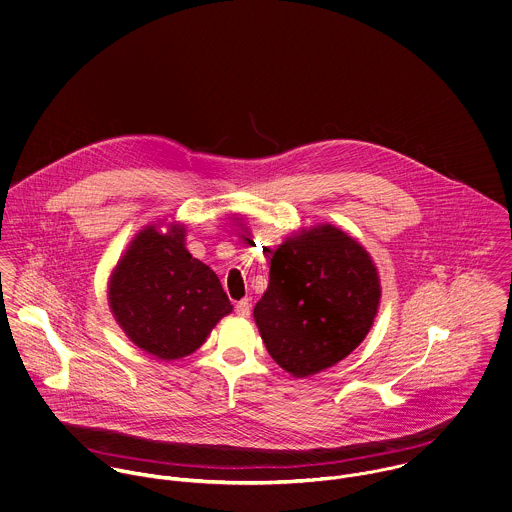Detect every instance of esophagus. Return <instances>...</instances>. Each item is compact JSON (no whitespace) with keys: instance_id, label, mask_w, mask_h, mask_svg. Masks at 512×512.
Listing matches in <instances>:
<instances>
[{"instance_id":"esophagus-1","label":"esophagus","mask_w":512,"mask_h":512,"mask_svg":"<svg viewBox=\"0 0 512 512\" xmlns=\"http://www.w3.org/2000/svg\"><path fill=\"white\" fill-rule=\"evenodd\" d=\"M235 312H237L239 316H249V312H251V301H249V299L239 301V303L235 305Z\"/></svg>"}]
</instances>
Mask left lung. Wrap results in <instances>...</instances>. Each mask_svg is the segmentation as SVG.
<instances>
[{
    "instance_id": "1",
    "label": "left lung",
    "mask_w": 512,
    "mask_h": 512,
    "mask_svg": "<svg viewBox=\"0 0 512 512\" xmlns=\"http://www.w3.org/2000/svg\"><path fill=\"white\" fill-rule=\"evenodd\" d=\"M382 297L370 253L320 223L291 233L273 253L253 316L271 358L308 378L344 360L370 332Z\"/></svg>"
}]
</instances>
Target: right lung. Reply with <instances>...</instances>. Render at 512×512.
I'll use <instances>...</instances> for the list:
<instances>
[{
	"instance_id": "right-lung-1",
	"label": "right lung",
	"mask_w": 512,
	"mask_h": 512,
	"mask_svg": "<svg viewBox=\"0 0 512 512\" xmlns=\"http://www.w3.org/2000/svg\"><path fill=\"white\" fill-rule=\"evenodd\" d=\"M150 223L108 279V307L124 334L158 360L196 352L233 307L217 275L186 249L182 223Z\"/></svg>"
}]
</instances>
